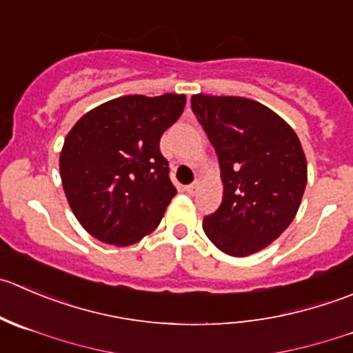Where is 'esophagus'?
<instances>
[{
	"mask_svg": "<svg viewBox=\"0 0 353 353\" xmlns=\"http://www.w3.org/2000/svg\"><path fill=\"white\" fill-rule=\"evenodd\" d=\"M198 190H200V181H193V183H191L190 186H186V191L190 194L198 193Z\"/></svg>",
	"mask_w": 353,
	"mask_h": 353,
	"instance_id": "34e87169",
	"label": "esophagus"
}]
</instances>
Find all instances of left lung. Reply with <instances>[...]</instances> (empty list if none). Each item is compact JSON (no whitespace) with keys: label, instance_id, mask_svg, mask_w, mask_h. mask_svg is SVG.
Wrapping results in <instances>:
<instances>
[{"label":"left lung","instance_id":"left-lung-1","mask_svg":"<svg viewBox=\"0 0 353 353\" xmlns=\"http://www.w3.org/2000/svg\"><path fill=\"white\" fill-rule=\"evenodd\" d=\"M191 107L221 165L222 203L203 219L221 252L246 256L271 245L292 224L307 186V160L292 125L241 97L193 94Z\"/></svg>","mask_w":353,"mask_h":353}]
</instances>
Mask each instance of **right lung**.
Wrapping results in <instances>:
<instances>
[{"mask_svg": "<svg viewBox=\"0 0 353 353\" xmlns=\"http://www.w3.org/2000/svg\"><path fill=\"white\" fill-rule=\"evenodd\" d=\"M184 105V94H129L98 105L68 131L60 152L61 184L91 236L129 246L155 231L177 193L160 138Z\"/></svg>", "mask_w": 353, "mask_h": 353, "instance_id": "add662e5", "label": "right lung"}]
</instances>
